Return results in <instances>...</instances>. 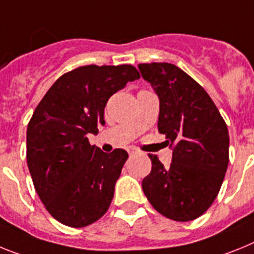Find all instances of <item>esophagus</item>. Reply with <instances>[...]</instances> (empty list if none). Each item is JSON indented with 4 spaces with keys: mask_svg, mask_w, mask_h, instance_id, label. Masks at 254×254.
Returning a JSON list of instances; mask_svg holds the SVG:
<instances>
[{
    "mask_svg": "<svg viewBox=\"0 0 254 254\" xmlns=\"http://www.w3.org/2000/svg\"><path fill=\"white\" fill-rule=\"evenodd\" d=\"M127 153H129L130 156H134V154L140 153V151L139 149H136L135 147H130V148H127Z\"/></svg>",
    "mask_w": 254,
    "mask_h": 254,
    "instance_id": "1",
    "label": "esophagus"
}]
</instances>
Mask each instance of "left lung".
Wrapping results in <instances>:
<instances>
[{
  "mask_svg": "<svg viewBox=\"0 0 254 254\" xmlns=\"http://www.w3.org/2000/svg\"><path fill=\"white\" fill-rule=\"evenodd\" d=\"M144 80L160 98L158 131L173 147L165 167L149 154L151 174L142 182L149 203L175 221H191L213 203L229 164V131L206 90L180 67L139 64Z\"/></svg>",
  "mask_w": 254,
  "mask_h": 254,
  "instance_id": "1",
  "label": "left lung"
}]
</instances>
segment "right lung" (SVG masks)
Here are the masks:
<instances>
[{"label":"right lung","instance_id":"obj_1","mask_svg":"<svg viewBox=\"0 0 254 254\" xmlns=\"http://www.w3.org/2000/svg\"><path fill=\"white\" fill-rule=\"evenodd\" d=\"M135 79L131 65L80 66L57 79L33 112L26 162L39 198L61 224L84 228L107 212L127 152L105 153L87 135L105 124L110 97Z\"/></svg>","mask_w":254,"mask_h":254}]
</instances>
